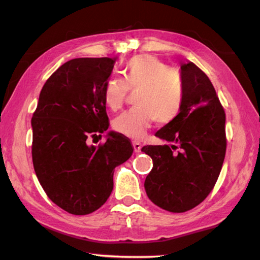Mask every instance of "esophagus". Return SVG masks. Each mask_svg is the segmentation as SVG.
Segmentation results:
<instances>
[{
    "label": "esophagus",
    "mask_w": 260,
    "mask_h": 260,
    "mask_svg": "<svg viewBox=\"0 0 260 260\" xmlns=\"http://www.w3.org/2000/svg\"><path fill=\"white\" fill-rule=\"evenodd\" d=\"M133 147H134L135 152H140L141 148H142V144H141L139 141H133Z\"/></svg>",
    "instance_id": "obj_1"
}]
</instances>
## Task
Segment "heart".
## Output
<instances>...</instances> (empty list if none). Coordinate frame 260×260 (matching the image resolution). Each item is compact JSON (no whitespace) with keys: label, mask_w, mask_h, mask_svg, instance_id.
I'll use <instances>...</instances> for the list:
<instances>
[{"label":"heart","mask_w":260,"mask_h":260,"mask_svg":"<svg viewBox=\"0 0 260 260\" xmlns=\"http://www.w3.org/2000/svg\"><path fill=\"white\" fill-rule=\"evenodd\" d=\"M122 73L124 79L110 78L103 91L105 104L111 110H118L129 90H138L136 107L113 119V128L118 133L140 140L155 120L169 124L177 119L186 96V83L179 69L169 68L155 56L139 55L129 59Z\"/></svg>","instance_id":"obj_1"}]
</instances>
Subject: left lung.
<instances>
[{
	"label": "left lung",
	"mask_w": 260,
	"mask_h": 260,
	"mask_svg": "<svg viewBox=\"0 0 260 260\" xmlns=\"http://www.w3.org/2000/svg\"><path fill=\"white\" fill-rule=\"evenodd\" d=\"M186 96L177 119L155 134L171 143L144 146L152 159L144 181L152 203L174 213L201 204L212 191L225 159L226 114L208 76L192 61L181 64Z\"/></svg>",
	"instance_id": "left-lung-1"
}]
</instances>
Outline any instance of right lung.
<instances>
[{
	"instance_id": "add662e5",
	"label": "right lung",
	"mask_w": 260,
	"mask_h": 260,
	"mask_svg": "<svg viewBox=\"0 0 260 260\" xmlns=\"http://www.w3.org/2000/svg\"><path fill=\"white\" fill-rule=\"evenodd\" d=\"M116 59L74 58L46 81L32 117V159L47 196L76 215L102 206L113 189V172L133 153L126 136L110 132L104 143L88 146L109 128L104 86Z\"/></svg>"
}]
</instances>
